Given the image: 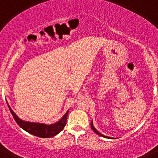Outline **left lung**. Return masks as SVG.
Masks as SVG:
<instances>
[{"mask_svg":"<svg viewBox=\"0 0 158 158\" xmlns=\"http://www.w3.org/2000/svg\"><path fill=\"white\" fill-rule=\"evenodd\" d=\"M91 128H92V129L93 130V131H94L95 133H96V134H97V135H100V136H101V137H104V138H107V139H110L109 137H107V136H104V135H102V134H100V132H99V131H97V130H96V128L94 127V126H93V122L91 123Z\"/></svg>","mask_w":158,"mask_h":158,"instance_id":"8db88e82","label":"left lung"}]
</instances>
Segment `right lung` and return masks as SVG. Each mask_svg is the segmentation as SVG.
Here are the masks:
<instances>
[{"label":"right lung","instance_id":"right-lung-1","mask_svg":"<svg viewBox=\"0 0 158 158\" xmlns=\"http://www.w3.org/2000/svg\"><path fill=\"white\" fill-rule=\"evenodd\" d=\"M8 106L11 113H12V116H13L14 119L17 123L18 125L22 129L28 132L31 135L40 137V138H51V137L55 136L59 132H61L63 130V128L65 127V124H66L67 115H68V112H69V111H67L66 113L62 116V118L58 122L55 123L54 124L48 125V124L27 122V121L22 120L16 115V113L12 111V109L9 107L8 104Z\"/></svg>","mask_w":158,"mask_h":158}]
</instances>
